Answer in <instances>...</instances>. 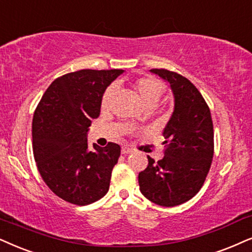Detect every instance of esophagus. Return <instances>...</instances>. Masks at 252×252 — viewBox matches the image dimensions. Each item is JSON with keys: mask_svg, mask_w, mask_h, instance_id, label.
<instances>
[{"mask_svg": "<svg viewBox=\"0 0 252 252\" xmlns=\"http://www.w3.org/2000/svg\"><path fill=\"white\" fill-rule=\"evenodd\" d=\"M121 151H122L123 155H129V154H132L133 150L130 149L129 146H122V150H121Z\"/></svg>", "mask_w": 252, "mask_h": 252, "instance_id": "esophagus-1", "label": "esophagus"}]
</instances>
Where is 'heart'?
Returning <instances> with one entry per match:
<instances>
[{
	"mask_svg": "<svg viewBox=\"0 0 252 252\" xmlns=\"http://www.w3.org/2000/svg\"><path fill=\"white\" fill-rule=\"evenodd\" d=\"M133 91L141 97L142 102L146 108H154L157 106L165 93V85L159 79L155 76H143L136 79L132 82ZM116 94L115 86H109L101 98V108L102 110H107L110 107L111 101Z\"/></svg>",
	"mask_w": 252,
	"mask_h": 252,
	"instance_id": "1",
	"label": "heart"
}]
</instances>
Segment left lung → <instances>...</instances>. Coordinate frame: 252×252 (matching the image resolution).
I'll list each match as a JSON object with an SVG mask.
<instances>
[{
  "label": "left lung",
  "mask_w": 252,
  "mask_h": 252,
  "mask_svg": "<svg viewBox=\"0 0 252 252\" xmlns=\"http://www.w3.org/2000/svg\"><path fill=\"white\" fill-rule=\"evenodd\" d=\"M171 86L174 110L165 126V156L138 174L139 189L156 205L174 207L189 201L201 189L214 156L211 110L197 88L185 76L154 68Z\"/></svg>",
  "instance_id": "8db88e82"
}]
</instances>
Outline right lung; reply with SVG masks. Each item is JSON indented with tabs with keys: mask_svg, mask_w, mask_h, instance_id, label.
<instances>
[{
	"mask_svg": "<svg viewBox=\"0 0 252 252\" xmlns=\"http://www.w3.org/2000/svg\"><path fill=\"white\" fill-rule=\"evenodd\" d=\"M123 69H81L59 76L34 110L32 149L41 178L56 195L86 206L106 195L121 148L109 142L91 150L87 131L100 115L106 88Z\"/></svg>",
	"mask_w": 252,
	"mask_h": 252,
	"instance_id": "add662e5",
	"label": "right lung"
}]
</instances>
